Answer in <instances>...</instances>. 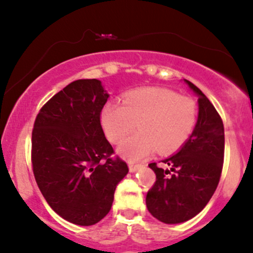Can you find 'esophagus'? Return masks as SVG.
Returning <instances> with one entry per match:
<instances>
[{"mask_svg": "<svg viewBox=\"0 0 253 253\" xmlns=\"http://www.w3.org/2000/svg\"><path fill=\"white\" fill-rule=\"evenodd\" d=\"M140 167H141V165H134V163H129V170L131 171V173H134V171H136Z\"/></svg>", "mask_w": 253, "mask_h": 253, "instance_id": "esophagus-1", "label": "esophagus"}]
</instances>
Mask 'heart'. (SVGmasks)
Returning <instances> with one entry per match:
<instances>
[{"instance_id":"1","label":"heart","mask_w":253,"mask_h":253,"mask_svg":"<svg viewBox=\"0 0 253 253\" xmlns=\"http://www.w3.org/2000/svg\"><path fill=\"white\" fill-rule=\"evenodd\" d=\"M197 123V105L191 97L169 88L142 87L126 92L121 103L109 102L101 112V124L109 141H122L136 126L137 134L119 146V155L139 161L158 150L170 155L190 139Z\"/></svg>"}]
</instances>
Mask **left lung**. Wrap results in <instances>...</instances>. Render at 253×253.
<instances>
[{"mask_svg":"<svg viewBox=\"0 0 253 253\" xmlns=\"http://www.w3.org/2000/svg\"><path fill=\"white\" fill-rule=\"evenodd\" d=\"M199 96V118L186 144L176 155L148 167L156 181L146 195L151 214L166 224H178L199 214L219 183L224 162V126L219 113L196 85L185 80ZM169 175L168 176V174Z\"/></svg>","mask_w":253,"mask_h":253,"instance_id":"obj_1","label":"left lung"}]
</instances>
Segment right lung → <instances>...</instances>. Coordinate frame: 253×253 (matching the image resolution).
Listing matches in <instances>:
<instances>
[{
  "instance_id": "obj_1",
  "label": "right lung",
  "mask_w": 253,
  "mask_h": 253,
  "mask_svg": "<svg viewBox=\"0 0 253 253\" xmlns=\"http://www.w3.org/2000/svg\"><path fill=\"white\" fill-rule=\"evenodd\" d=\"M97 79L70 83L42 106L31 135V165L49 207L77 225L107 215L129 168L106 139L101 112L108 100Z\"/></svg>"
}]
</instances>
